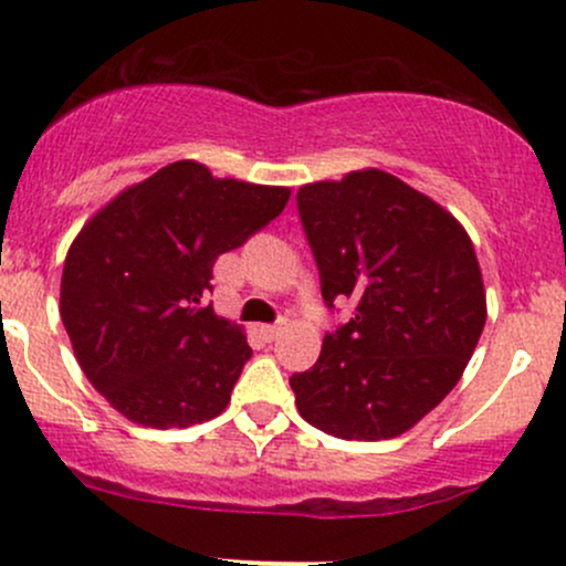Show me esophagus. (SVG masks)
I'll return each mask as SVG.
<instances>
[{"mask_svg":"<svg viewBox=\"0 0 566 566\" xmlns=\"http://www.w3.org/2000/svg\"><path fill=\"white\" fill-rule=\"evenodd\" d=\"M279 333H282V324H263L261 327V335L265 337V340H276Z\"/></svg>","mask_w":566,"mask_h":566,"instance_id":"1","label":"esophagus"}]
</instances>
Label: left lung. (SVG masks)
Returning <instances> with one entry per match:
<instances>
[{
    "instance_id": "left-lung-1",
    "label": "left lung",
    "mask_w": 566,
    "mask_h": 566,
    "mask_svg": "<svg viewBox=\"0 0 566 566\" xmlns=\"http://www.w3.org/2000/svg\"><path fill=\"white\" fill-rule=\"evenodd\" d=\"M322 297L354 303L316 365L290 378L305 423L337 439H394L452 391L486 322L463 226L382 170L297 191Z\"/></svg>"
}]
</instances>
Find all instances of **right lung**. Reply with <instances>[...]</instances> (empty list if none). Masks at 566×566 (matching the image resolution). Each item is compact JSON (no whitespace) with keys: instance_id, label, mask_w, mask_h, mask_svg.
<instances>
[{"instance_id":"1","label":"right lung","mask_w":566,"mask_h":566,"mask_svg":"<svg viewBox=\"0 0 566 566\" xmlns=\"http://www.w3.org/2000/svg\"><path fill=\"white\" fill-rule=\"evenodd\" d=\"M290 188L172 161L108 201L71 244L61 319L97 394L133 423L212 420L252 348L212 305V269L282 216Z\"/></svg>"}]
</instances>
